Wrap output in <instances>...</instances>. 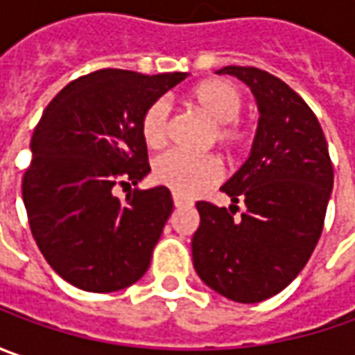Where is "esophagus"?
<instances>
[{"label": "esophagus", "instance_id": "obj_1", "mask_svg": "<svg viewBox=\"0 0 355 355\" xmlns=\"http://www.w3.org/2000/svg\"><path fill=\"white\" fill-rule=\"evenodd\" d=\"M173 205H175L178 209H182V207H187V205H191V201H189V199L182 198V196H178V193H173Z\"/></svg>", "mask_w": 355, "mask_h": 355}]
</instances>
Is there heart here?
I'll use <instances>...</instances> for the list:
<instances>
[{
    "label": "heart",
    "instance_id": "1",
    "mask_svg": "<svg viewBox=\"0 0 355 355\" xmlns=\"http://www.w3.org/2000/svg\"><path fill=\"white\" fill-rule=\"evenodd\" d=\"M189 103L213 122L211 140L229 152L241 150L249 140V130L239 120L243 98L229 80H205L189 90ZM170 104L157 98L144 110L140 134L148 148H159L168 140ZM223 166L213 154H187L182 150L166 152L154 162L157 184L170 187L173 193L193 198L221 180Z\"/></svg>",
    "mask_w": 355,
    "mask_h": 355
}]
</instances>
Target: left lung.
<instances>
[{
    "instance_id": "8db88e82",
    "label": "left lung",
    "mask_w": 355,
    "mask_h": 355,
    "mask_svg": "<svg viewBox=\"0 0 355 355\" xmlns=\"http://www.w3.org/2000/svg\"><path fill=\"white\" fill-rule=\"evenodd\" d=\"M259 104L249 159L221 189L233 205L198 201L191 239L199 279L229 300L252 304L293 282L322 235L334 168L316 114L286 83L254 67H223ZM248 209L239 218L236 203Z\"/></svg>"
}]
</instances>
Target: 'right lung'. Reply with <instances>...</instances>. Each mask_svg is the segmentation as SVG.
<instances>
[{"mask_svg":"<svg viewBox=\"0 0 355 355\" xmlns=\"http://www.w3.org/2000/svg\"><path fill=\"white\" fill-rule=\"evenodd\" d=\"M184 78L101 69L69 83L35 126L21 184L27 219L45 261L80 291H122L150 266L170 189L136 187L120 201L114 187L148 175L144 110Z\"/></svg>","mask_w":355,"mask_h":355,"instance_id":"right-lung-1","label":"right lung"}]
</instances>
